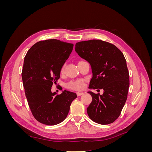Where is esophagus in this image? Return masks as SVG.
Here are the masks:
<instances>
[{"instance_id":"1","label":"esophagus","mask_w":152,"mask_h":152,"mask_svg":"<svg viewBox=\"0 0 152 152\" xmlns=\"http://www.w3.org/2000/svg\"><path fill=\"white\" fill-rule=\"evenodd\" d=\"M77 94L78 96H80L83 95L84 93H82V92H78V93H77Z\"/></svg>"}]
</instances>
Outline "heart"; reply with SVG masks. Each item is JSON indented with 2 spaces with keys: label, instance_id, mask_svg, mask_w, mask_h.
<instances>
[{
  "label": "heart",
  "instance_id": "1",
  "mask_svg": "<svg viewBox=\"0 0 152 152\" xmlns=\"http://www.w3.org/2000/svg\"><path fill=\"white\" fill-rule=\"evenodd\" d=\"M67 87L72 89L81 90L84 87V81L82 79L72 81L67 84Z\"/></svg>",
  "mask_w": 152,
  "mask_h": 152
}]
</instances>
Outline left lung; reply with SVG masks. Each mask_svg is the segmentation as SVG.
I'll return each instance as SVG.
<instances>
[{
    "label": "left lung",
    "instance_id": "obj_1",
    "mask_svg": "<svg viewBox=\"0 0 152 152\" xmlns=\"http://www.w3.org/2000/svg\"><path fill=\"white\" fill-rule=\"evenodd\" d=\"M75 50L91 65L89 89L103 90L102 95L87 92L93 98L87 108V114L92 121L102 125L113 122L126 103L129 86V75L123 53L115 45L102 40L77 42Z\"/></svg>",
    "mask_w": 152,
    "mask_h": 152
}]
</instances>
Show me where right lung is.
I'll return each instance as SVG.
<instances>
[{"label": "right lung", "mask_w": 152, "mask_h": 152, "mask_svg": "<svg viewBox=\"0 0 152 152\" xmlns=\"http://www.w3.org/2000/svg\"><path fill=\"white\" fill-rule=\"evenodd\" d=\"M73 47L59 40H45L31 46L25 57L21 77L27 102L35 118L45 125H56L65 120L77 97L66 90L59 95L51 91Z\"/></svg>", "instance_id": "add662e5"}]
</instances>
